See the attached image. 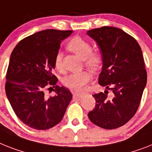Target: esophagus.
<instances>
[{
  "label": "esophagus",
  "instance_id": "34e87169",
  "mask_svg": "<svg viewBox=\"0 0 152 152\" xmlns=\"http://www.w3.org/2000/svg\"><path fill=\"white\" fill-rule=\"evenodd\" d=\"M83 94L81 93H77V92H75L73 93V96L74 98H77V99H80V98H82L83 97Z\"/></svg>",
  "mask_w": 152,
  "mask_h": 152
}]
</instances>
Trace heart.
Listing matches in <instances>:
<instances>
[{"label": "heart", "instance_id": "obj_1", "mask_svg": "<svg viewBox=\"0 0 152 152\" xmlns=\"http://www.w3.org/2000/svg\"><path fill=\"white\" fill-rule=\"evenodd\" d=\"M67 47L69 50L83 59L84 64L87 67L96 70L100 67L102 56L99 50H91V45L84 39L75 36L67 43ZM54 67L56 70L61 71L63 67L62 53L57 52L54 57ZM90 75L86 71L74 73L67 75L64 78V84L70 89L74 91H81L84 86L89 81Z\"/></svg>", "mask_w": 152, "mask_h": 152}]
</instances>
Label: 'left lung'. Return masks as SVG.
<instances>
[{
  "label": "left lung",
  "instance_id": "left-lung-1",
  "mask_svg": "<svg viewBox=\"0 0 152 152\" xmlns=\"http://www.w3.org/2000/svg\"><path fill=\"white\" fill-rule=\"evenodd\" d=\"M99 47L102 68L99 84L104 92L92 95L96 107L88 113L94 124L106 130L124 126L136 113L147 83L141 46L122 29L104 26L88 31ZM110 90L113 97H107Z\"/></svg>",
  "mask_w": 152,
  "mask_h": 152
}]
</instances>
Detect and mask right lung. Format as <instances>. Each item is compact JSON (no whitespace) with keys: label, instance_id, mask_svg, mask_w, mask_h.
Instances as JSON below:
<instances>
[{"label":"right lung","instance_id":"1","mask_svg":"<svg viewBox=\"0 0 152 152\" xmlns=\"http://www.w3.org/2000/svg\"><path fill=\"white\" fill-rule=\"evenodd\" d=\"M72 32L40 31L21 40L11 53L6 74V96L16 116L31 128L45 130L56 126L72 99L67 88L56 85L58 79L52 73L61 41ZM53 87L55 95L48 96L45 90Z\"/></svg>","mask_w":152,"mask_h":152}]
</instances>
